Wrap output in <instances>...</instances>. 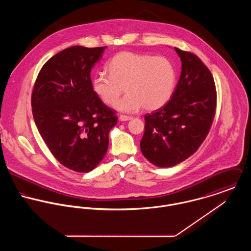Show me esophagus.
I'll use <instances>...</instances> for the list:
<instances>
[{
  "label": "esophagus",
  "instance_id": "esophagus-1",
  "mask_svg": "<svg viewBox=\"0 0 251 251\" xmlns=\"http://www.w3.org/2000/svg\"><path fill=\"white\" fill-rule=\"evenodd\" d=\"M132 119V117L130 116H126V115H120L119 116V120L121 122H126V121H130Z\"/></svg>",
  "mask_w": 251,
  "mask_h": 251
}]
</instances>
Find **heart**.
Instances as JSON below:
<instances>
[{"instance_id": "obj_1", "label": "heart", "mask_w": 251, "mask_h": 251, "mask_svg": "<svg viewBox=\"0 0 251 251\" xmlns=\"http://www.w3.org/2000/svg\"><path fill=\"white\" fill-rule=\"evenodd\" d=\"M106 70L109 76L95 75L92 88L104 104L113 105L125 87L126 96L114 106L119 112L156 110L168 102L175 90L176 67L165 56L122 51L108 62Z\"/></svg>"}]
</instances>
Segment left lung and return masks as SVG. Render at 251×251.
Returning <instances> with one entry per match:
<instances>
[{
  "mask_svg": "<svg viewBox=\"0 0 251 251\" xmlns=\"http://www.w3.org/2000/svg\"><path fill=\"white\" fill-rule=\"evenodd\" d=\"M181 62L171 100L145 116L140 142L144 156L161 168L179 164L193 154L211 128L216 106L213 75L194 54L175 47Z\"/></svg>",
  "mask_w": 251,
  "mask_h": 251,
  "instance_id": "8db88e82",
  "label": "left lung"
}]
</instances>
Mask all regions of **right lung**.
I'll use <instances>...</instances> for the list:
<instances>
[{"instance_id":"obj_1","label":"right lung","mask_w":251,"mask_h":251,"mask_svg":"<svg viewBox=\"0 0 251 251\" xmlns=\"http://www.w3.org/2000/svg\"><path fill=\"white\" fill-rule=\"evenodd\" d=\"M105 48L76 45L59 52L40 70L32 95L40 136L57 160L76 172L100 163L118 121L92 88V69Z\"/></svg>"}]
</instances>
